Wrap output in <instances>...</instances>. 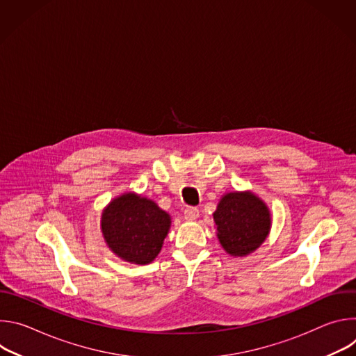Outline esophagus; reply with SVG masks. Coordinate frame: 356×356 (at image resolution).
<instances>
[{
  "mask_svg": "<svg viewBox=\"0 0 356 356\" xmlns=\"http://www.w3.org/2000/svg\"><path fill=\"white\" fill-rule=\"evenodd\" d=\"M184 218L188 221H194L198 218V209L195 207H187L184 210Z\"/></svg>",
  "mask_w": 356,
  "mask_h": 356,
  "instance_id": "esophagus-1",
  "label": "esophagus"
}]
</instances>
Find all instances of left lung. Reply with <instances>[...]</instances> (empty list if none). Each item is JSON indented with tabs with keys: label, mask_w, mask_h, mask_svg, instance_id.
Segmentation results:
<instances>
[{
	"label": "left lung",
	"mask_w": 356,
	"mask_h": 356,
	"mask_svg": "<svg viewBox=\"0 0 356 356\" xmlns=\"http://www.w3.org/2000/svg\"><path fill=\"white\" fill-rule=\"evenodd\" d=\"M213 217L221 246L231 257L239 258L257 250L272 225L268 206L250 191L224 194Z\"/></svg>",
	"instance_id": "obj_1"
}]
</instances>
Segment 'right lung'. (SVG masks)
Returning a JSON list of instances; mask_svg holds the SVG:
<instances>
[{
    "mask_svg": "<svg viewBox=\"0 0 356 356\" xmlns=\"http://www.w3.org/2000/svg\"><path fill=\"white\" fill-rule=\"evenodd\" d=\"M170 224V216L155 201L135 193L114 198L101 216V231L108 248L135 265H147L159 255Z\"/></svg>",
    "mask_w": 356,
    "mask_h": 356,
    "instance_id": "obj_1",
    "label": "right lung"
}]
</instances>
